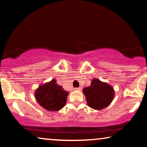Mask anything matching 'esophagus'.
<instances>
[{
  "label": "esophagus",
  "instance_id": "1",
  "mask_svg": "<svg viewBox=\"0 0 147 147\" xmlns=\"http://www.w3.org/2000/svg\"><path fill=\"white\" fill-rule=\"evenodd\" d=\"M81 89H82V88H81V87H80L74 88V90H75V91H81Z\"/></svg>",
  "mask_w": 147,
  "mask_h": 147
}]
</instances>
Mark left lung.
<instances>
[{
  "instance_id": "left-lung-1",
  "label": "left lung",
  "mask_w": 147,
  "mask_h": 147,
  "mask_svg": "<svg viewBox=\"0 0 147 147\" xmlns=\"http://www.w3.org/2000/svg\"><path fill=\"white\" fill-rule=\"evenodd\" d=\"M87 105L94 110H102L112 102L114 97V90L107 83L98 79H93L90 86L83 90Z\"/></svg>"
}]
</instances>
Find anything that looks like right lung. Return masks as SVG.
<instances>
[{"label":"right lung","mask_w":147,"mask_h":147,"mask_svg":"<svg viewBox=\"0 0 147 147\" xmlns=\"http://www.w3.org/2000/svg\"><path fill=\"white\" fill-rule=\"evenodd\" d=\"M69 92L56 83V80L40 85L35 96L37 102L48 111H58L66 105Z\"/></svg>","instance_id":"1"}]
</instances>
